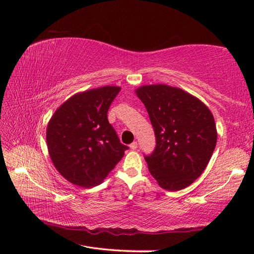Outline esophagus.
<instances>
[{
    "label": "esophagus",
    "mask_w": 254,
    "mask_h": 254,
    "mask_svg": "<svg viewBox=\"0 0 254 254\" xmlns=\"http://www.w3.org/2000/svg\"><path fill=\"white\" fill-rule=\"evenodd\" d=\"M136 147H137V143L136 142H132L131 144H130V148L131 149H136Z\"/></svg>",
    "instance_id": "1"
}]
</instances>
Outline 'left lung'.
Returning <instances> with one entry per match:
<instances>
[{"instance_id":"obj_1","label":"left lung","mask_w":254,"mask_h":254,"mask_svg":"<svg viewBox=\"0 0 254 254\" xmlns=\"http://www.w3.org/2000/svg\"><path fill=\"white\" fill-rule=\"evenodd\" d=\"M155 130L156 148L145 156L159 186L180 190L202 174L217 142L210 109L179 88L148 84L135 90Z\"/></svg>"}]
</instances>
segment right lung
<instances>
[{"label":"right lung","instance_id":"obj_1","mask_svg":"<svg viewBox=\"0 0 254 254\" xmlns=\"http://www.w3.org/2000/svg\"><path fill=\"white\" fill-rule=\"evenodd\" d=\"M120 91V87L106 86L75 94L49 122L47 143L52 162L75 186L101 184L128 149L107 117Z\"/></svg>","mask_w":254,"mask_h":254}]
</instances>
